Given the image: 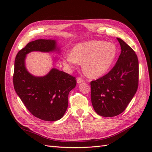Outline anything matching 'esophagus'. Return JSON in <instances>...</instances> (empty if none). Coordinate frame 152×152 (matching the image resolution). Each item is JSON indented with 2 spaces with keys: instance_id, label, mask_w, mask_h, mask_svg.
<instances>
[{
  "instance_id": "obj_1",
  "label": "esophagus",
  "mask_w": 152,
  "mask_h": 152,
  "mask_svg": "<svg viewBox=\"0 0 152 152\" xmlns=\"http://www.w3.org/2000/svg\"><path fill=\"white\" fill-rule=\"evenodd\" d=\"M84 82V80L82 79H81V78H80V77L77 78V84H80V83H82V82Z\"/></svg>"
}]
</instances>
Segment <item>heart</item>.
<instances>
[{"label":"heart","mask_w":152,"mask_h":152,"mask_svg":"<svg viewBox=\"0 0 152 152\" xmlns=\"http://www.w3.org/2000/svg\"><path fill=\"white\" fill-rule=\"evenodd\" d=\"M117 56L115 45L102 40H91L75 44L70 54L63 59L64 65L74 68L82 63L86 74L91 78L104 75L112 68Z\"/></svg>","instance_id":"b5f03b06"}]
</instances>
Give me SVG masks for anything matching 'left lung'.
I'll use <instances>...</instances> for the list:
<instances>
[{
    "label": "left lung",
    "instance_id": "obj_1",
    "mask_svg": "<svg viewBox=\"0 0 152 152\" xmlns=\"http://www.w3.org/2000/svg\"><path fill=\"white\" fill-rule=\"evenodd\" d=\"M121 53L107 74L91 82V102L95 112L105 117L117 116L127 108L138 86L139 63L133 49L120 38Z\"/></svg>",
    "mask_w": 152,
    "mask_h": 152
}]
</instances>
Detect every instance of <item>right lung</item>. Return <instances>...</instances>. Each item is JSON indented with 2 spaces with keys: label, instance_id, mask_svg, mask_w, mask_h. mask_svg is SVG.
<instances>
[{
  "label": "right lung",
  "instance_id": "right-lung-1",
  "mask_svg": "<svg viewBox=\"0 0 152 152\" xmlns=\"http://www.w3.org/2000/svg\"><path fill=\"white\" fill-rule=\"evenodd\" d=\"M56 40L38 39L18 53L13 84L16 93L34 116L45 121L61 118L68 104V94L75 88V77L53 68L44 76L31 75L25 66L26 54L33 51L59 52Z\"/></svg>",
  "mask_w": 152,
  "mask_h": 152
}]
</instances>
